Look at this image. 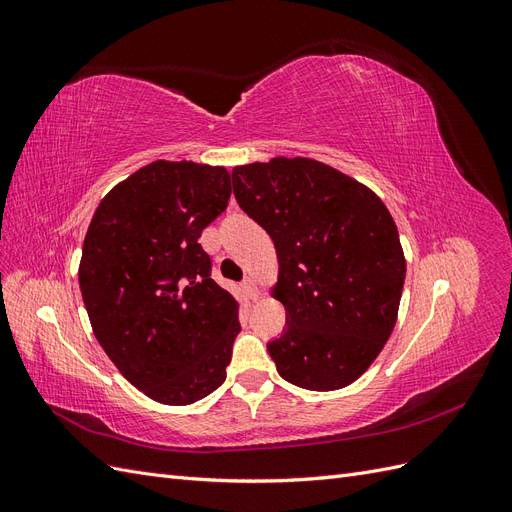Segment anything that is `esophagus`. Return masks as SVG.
<instances>
[{"label":"esophagus","instance_id":"34e87169","mask_svg":"<svg viewBox=\"0 0 512 512\" xmlns=\"http://www.w3.org/2000/svg\"><path fill=\"white\" fill-rule=\"evenodd\" d=\"M243 290H245V294H247V297H250L252 301H256V299L260 297V290H258V286H256L254 280H245V282H243Z\"/></svg>","mask_w":512,"mask_h":512}]
</instances>
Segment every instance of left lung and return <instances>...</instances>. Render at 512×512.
I'll use <instances>...</instances> for the list:
<instances>
[{
  "label": "left lung",
  "instance_id": "left-lung-1",
  "mask_svg": "<svg viewBox=\"0 0 512 512\" xmlns=\"http://www.w3.org/2000/svg\"><path fill=\"white\" fill-rule=\"evenodd\" d=\"M232 190L280 262L271 297L288 329L267 346L277 371L307 391L344 389L397 322L406 256L391 211L365 183L301 156L235 166Z\"/></svg>",
  "mask_w": 512,
  "mask_h": 512
}]
</instances>
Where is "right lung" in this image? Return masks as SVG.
I'll return each instance as SVG.
<instances>
[{"mask_svg": "<svg viewBox=\"0 0 512 512\" xmlns=\"http://www.w3.org/2000/svg\"><path fill=\"white\" fill-rule=\"evenodd\" d=\"M230 198L224 166L156 160L108 192L83 241L79 284L94 335L153 401L188 406L226 380L239 303L211 280L198 239Z\"/></svg>", "mask_w": 512, "mask_h": 512, "instance_id": "1", "label": "right lung"}]
</instances>
